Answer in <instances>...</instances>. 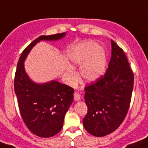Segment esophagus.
<instances>
[{"label":"esophagus","mask_w":148,"mask_h":148,"mask_svg":"<svg viewBox=\"0 0 148 148\" xmlns=\"http://www.w3.org/2000/svg\"><path fill=\"white\" fill-rule=\"evenodd\" d=\"M74 99L75 101H79L80 100V95L78 92H75L74 94Z\"/></svg>","instance_id":"esophagus-1"}]
</instances>
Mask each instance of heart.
Here are the masks:
<instances>
[{
	"label": "heart",
	"instance_id": "obj_1",
	"mask_svg": "<svg viewBox=\"0 0 148 148\" xmlns=\"http://www.w3.org/2000/svg\"><path fill=\"white\" fill-rule=\"evenodd\" d=\"M71 63L81 65L80 74L87 82H95L105 74L107 67L106 52L95 42L81 44L71 51L69 56ZM65 76L71 83L77 79V73L72 67L65 68Z\"/></svg>",
	"mask_w": 148,
	"mask_h": 148
}]
</instances>
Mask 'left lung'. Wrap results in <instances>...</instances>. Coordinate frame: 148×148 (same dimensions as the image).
Wrapping results in <instances>:
<instances>
[{
    "instance_id": "left-lung-1",
    "label": "left lung",
    "mask_w": 148,
    "mask_h": 148,
    "mask_svg": "<svg viewBox=\"0 0 148 148\" xmlns=\"http://www.w3.org/2000/svg\"><path fill=\"white\" fill-rule=\"evenodd\" d=\"M112 56L103 77L85 88L88 112L83 120L88 133L103 137L125 119L133 88V73L123 50L111 40Z\"/></svg>"
}]
</instances>
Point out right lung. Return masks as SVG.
Masks as SVG:
<instances>
[{
  "label": "right lung",
  "instance_id": "right-lung-1",
  "mask_svg": "<svg viewBox=\"0 0 148 148\" xmlns=\"http://www.w3.org/2000/svg\"><path fill=\"white\" fill-rule=\"evenodd\" d=\"M66 33L41 36L23 51L17 65L14 88L21 115L29 131L42 138H49L61 130L64 119L74 100V89L55 79L36 83L25 70L24 62L33 47L41 41L56 42Z\"/></svg>",
  "mask_w": 148,
  "mask_h": 148
}]
</instances>
